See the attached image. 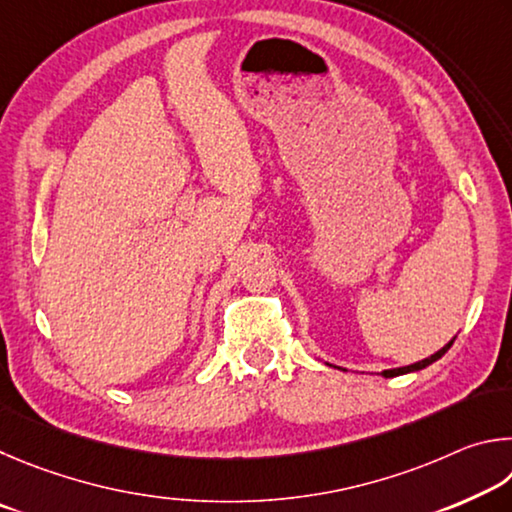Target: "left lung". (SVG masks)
<instances>
[{
  "label": "left lung",
  "instance_id": "left-lung-1",
  "mask_svg": "<svg viewBox=\"0 0 512 512\" xmlns=\"http://www.w3.org/2000/svg\"><path fill=\"white\" fill-rule=\"evenodd\" d=\"M454 344V339L450 344H445L441 351H436L434 355H429V357H425V360H420V362H416V364H409V366H400V369H389V371H382V375L384 378H396V375H405V373H414V371H420V369H425V366H429V364H434L436 360H441V357L450 351V346Z\"/></svg>",
  "mask_w": 512,
  "mask_h": 512
}]
</instances>
